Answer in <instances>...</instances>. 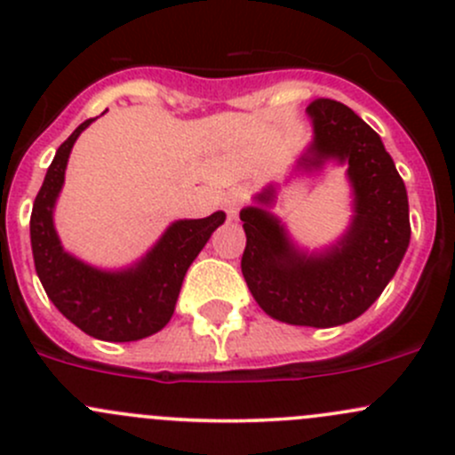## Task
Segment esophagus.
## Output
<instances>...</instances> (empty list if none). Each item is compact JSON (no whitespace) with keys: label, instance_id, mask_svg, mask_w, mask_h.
<instances>
[{"label":"esophagus","instance_id":"obj_1","mask_svg":"<svg viewBox=\"0 0 455 455\" xmlns=\"http://www.w3.org/2000/svg\"><path fill=\"white\" fill-rule=\"evenodd\" d=\"M243 201H245V195H243L241 190H232V193L226 195V199H223V210H226L229 219H236V214H238V210H241Z\"/></svg>","mask_w":455,"mask_h":455}]
</instances>
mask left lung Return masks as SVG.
I'll return each instance as SVG.
<instances>
[{
    "label": "left lung",
    "instance_id": "1",
    "mask_svg": "<svg viewBox=\"0 0 455 455\" xmlns=\"http://www.w3.org/2000/svg\"><path fill=\"white\" fill-rule=\"evenodd\" d=\"M315 140L304 164L348 162L355 219L339 245L322 256L293 250L284 229L260 208L241 212L247 245L241 269L267 315L296 326L329 329L368 311L410 245L407 193L381 138L344 102L315 98L308 105ZM274 188L259 201L267 204Z\"/></svg>",
    "mask_w": 455,
    "mask_h": 455
}]
</instances>
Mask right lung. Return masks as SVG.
<instances>
[{
    "label": "right lung",
    "instance_id": "right-lung-1",
    "mask_svg": "<svg viewBox=\"0 0 455 455\" xmlns=\"http://www.w3.org/2000/svg\"><path fill=\"white\" fill-rule=\"evenodd\" d=\"M89 118L65 140L48 168L30 214L36 274L54 307L87 335L105 341H135L168 324L190 262L226 214L177 221L135 269L107 274L63 251L54 232L52 208L65 180L69 151Z\"/></svg>",
    "mask_w": 455,
    "mask_h": 455
}]
</instances>
